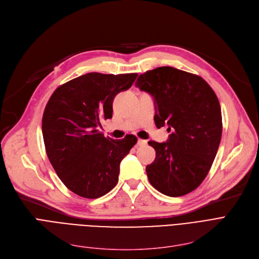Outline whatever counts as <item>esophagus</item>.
Returning <instances> with one entry per match:
<instances>
[{"label":"esophagus","mask_w":259,"mask_h":259,"mask_svg":"<svg viewBox=\"0 0 259 259\" xmlns=\"http://www.w3.org/2000/svg\"><path fill=\"white\" fill-rule=\"evenodd\" d=\"M137 144H138L139 146H141V145H145V144H146V141H145V140H143V139H138Z\"/></svg>","instance_id":"1"}]
</instances>
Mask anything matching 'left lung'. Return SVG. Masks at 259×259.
<instances>
[{
	"label": "left lung",
	"instance_id": "8db88e82",
	"mask_svg": "<svg viewBox=\"0 0 259 259\" xmlns=\"http://www.w3.org/2000/svg\"><path fill=\"white\" fill-rule=\"evenodd\" d=\"M135 85L154 98L156 126L171 132L166 142H149L156 158L145 168L147 178L166 196L191 193L206 177L221 140L216 94L201 77L170 66L142 73Z\"/></svg>",
	"mask_w": 259,
	"mask_h": 259
}]
</instances>
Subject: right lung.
<instances>
[{"instance_id": "add662e5", "label": "right lung", "mask_w": 259, "mask_h": 259, "mask_svg": "<svg viewBox=\"0 0 259 259\" xmlns=\"http://www.w3.org/2000/svg\"><path fill=\"white\" fill-rule=\"evenodd\" d=\"M138 73L105 75L90 72L60 85L46 104L42 133L47 157L65 187L95 199L113 190L120 162L137 143L105 138L98 127L113 117L117 94L128 90Z\"/></svg>"}]
</instances>
